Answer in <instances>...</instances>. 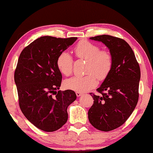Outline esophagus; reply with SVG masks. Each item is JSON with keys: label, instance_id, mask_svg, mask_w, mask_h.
Instances as JSON below:
<instances>
[{"label": "esophagus", "instance_id": "esophagus-1", "mask_svg": "<svg viewBox=\"0 0 153 153\" xmlns=\"http://www.w3.org/2000/svg\"><path fill=\"white\" fill-rule=\"evenodd\" d=\"M76 95L77 97H80V96L82 95V92H76Z\"/></svg>", "mask_w": 153, "mask_h": 153}]
</instances>
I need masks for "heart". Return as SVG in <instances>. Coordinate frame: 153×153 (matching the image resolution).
<instances>
[{
	"mask_svg": "<svg viewBox=\"0 0 153 153\" xmlns=\"http://www.w3.org/2000/svg\"><path fill=\"white\" fill-rule=\"evenodd\" d=\"M75 55L79 59L88 61L85 76H74L66 79L63 86L66 89L84 92L91 90L97 85L98 78L103 79L110 73L113 59L107 51H100L98 46L88 40L80 41L74 49ZM73 58L68 52L63 51L56 59V66L64 76H69L72 72Z\"/></svg>",
	"mask_w": 153,
	"mask_h": 153,
	"instance_id": "1",
	"label": "heart"
}]
</instances>
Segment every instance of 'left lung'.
<instances>
[{"instance_id": "obj_1", "label": "left lung", "mask_w": 153, "mask_h": 153, "mask_svg": "<svg viewBox=\"0 0 153 153\" xmlns=\"http://www.w3.org/2000/svg\"><path fill=\"white\" fill-rule=\"evenodd\" d=\"M90 39L104 44L113 59L110 73L97 90L101 95L90 94L94 100L88 113L95 128L108 131L123 125L135 108L140 69L132 49L124 40L109 35Z\"/></svg>"}]
</instances>
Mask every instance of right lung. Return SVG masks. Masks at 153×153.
<instances>
[{
  "mask_svg": "<svg viewBox=\"0 0 153 153\" xmlns=\"http://www.w3.org/2000/svg\"><path fill=\"white\" fill-rule=\"evenodd\" d=\"M77 39L42 36L26 46L18 59L14 79L20 108L42 131L61 128L68 119L67 107L77 98L73 90L56 91L62 80L56 59Z\"/></svg>",
  "mask_w": 153,
  "mask_h": 153,
  "instance_id": "add662e5",
  "label": "right lung"
}]
</instances>
